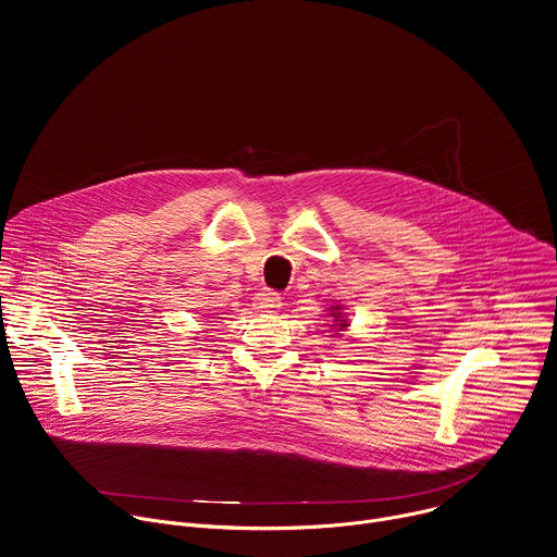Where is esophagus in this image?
<instances>
[{
  "label": "esophagus",
  "mask_w": 557,
  "mask_h": 557,
  "mask_svg": "<svg viewBox=\"0 0 557 557\" xmlns=\"http://www.w3.org/2000/svg\"><path fill=\"white\" fill-rule=\"evenodd\" d=\"M282 306V297L280 293H273V290H264L256 297V308L258 310H277Z\"/></svg>",
  "instance_id": "34e87169"
}]
</instances>
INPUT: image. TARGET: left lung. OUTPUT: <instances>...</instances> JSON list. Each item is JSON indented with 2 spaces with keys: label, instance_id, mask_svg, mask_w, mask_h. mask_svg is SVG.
Here are the masks:
<instances>
[{
  "label": "left lung",
  "instance_id": "left-lung-1",
  "mask_svg": "<svg viewBox=\"0 0 557 557\" xmlns=\"http://www.w3.org/2000/svg\"><path fill=\"white\" fill-rule=\"evenodd\" d=\"M333 331H335V335H339L342 331H346L348 329V320H346V314H344V306H331V324H329Z\"/></svg>",
  "mask_w": 557,
  "mask_h": 557
}]
</instances>
